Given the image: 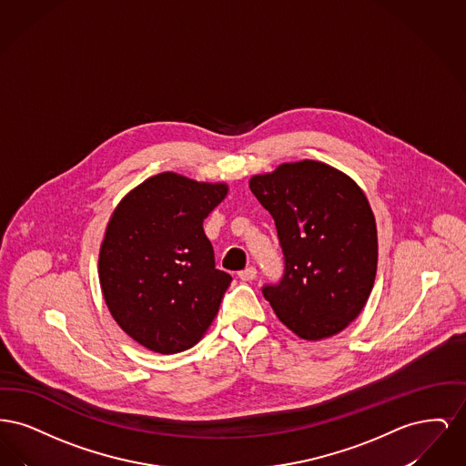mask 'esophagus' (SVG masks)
Instances as JSON below:
<instances>
[{
  "instance_id": "1",
  "label": "esophagus",
  "mask_w": 466,
  "mask_h": 466,
  "mask_svg": "<svg viewBox=\"0 0 466 466\" xmlns=\"http://www.w3.org/2000/svg\"><path fill=\"white\" fill-rule=\"evenodd\" d=\"M239 278H241L243 281H253V279L257 278V268H255V267H246L244 270L239 272Z\"/></svg>"
}]
</instances>
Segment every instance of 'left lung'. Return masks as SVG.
<instances>
[{"label":"left lung","mask_w":466,"mask_h":466,"mask_svg":"<svg viewBox=\"0 0 466 466\" xmlns=\"http://www.w3.org/2000/svg\"><path fill=\"white\" fill-rule=\"evenodd\" d=\"M249 188L272 215L285 255L281 281L262 289L270 308L306 340L342 332L376 279V218L363 190L318 160L281 164Z\"/></svg>","instance_id":"obj_1"}]
</instances>
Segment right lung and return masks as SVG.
Segmentation results:
<instances>
[{
	"mask_svg": "<svg viewBox=\"0 0 466 466\" xmlns=\"http://www.w3.org/2000/svg\"><path fill=\"white\" fill-rule=\"evenodd\" d=\"M225 183L177 173L145 179L118 202L99 249V283L118 327L150 351L190 350L213 323L230 274L215 267L204 218Z\"/></svg>",
	"mask_w": 466,
	"mask_h": 466,
	"instance_id": "right-lung-1",
	"label": "right lung"
}]
</instances>
